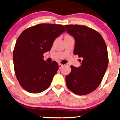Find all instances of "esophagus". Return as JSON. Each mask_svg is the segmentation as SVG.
<instances>
[{
    "instance_id": "1",
    "label": "esophagus",
    "mask_w": 120,
    "mask_h": 120,
    "mask_svg": "<svg viewBox=\"0 0 120 120\" xmlns=\"http://www.w3.org/2000/svg\"><path fill=\"white\" fill-rule=\"evenodd\" d=\"M63 64H58V67H59V69H61L62 68V67H63Z\"/></svg>"
}]
</instances>
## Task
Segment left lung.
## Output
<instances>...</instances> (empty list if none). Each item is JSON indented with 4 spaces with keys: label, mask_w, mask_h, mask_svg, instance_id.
Listing matches in <instances>:
<instances>
[{
    "label": "left lung",
    "mask_w": 120,
    "mask_h": 120,
    "mask_svg": "<svg viewBox=\"0 0 120 120\" xmlns=\"http://www.w3.org/2000/svg\"><path fill=\"white\" fill-rule=\"evenodd\" d=\"M64 27L75 39L74 54L82 59L80 67L70 66L71 72L65 76L67 86L76 94H87L99 86L107 69V47L101 35L94 29L81 25Z\"/></svg>",
    "instance_id": "1"
}]
</instances>
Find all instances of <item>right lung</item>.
<instances>
[{
  "label": "right lung",
  "mask_w": 120,
  "mask_h": 120,
  "mask_svg": "<svg viewBox=\"0 0 120 120\" xmlns=\"http://www.w3.org/2000/svg\"><path fill=\"white\" fill-rule=\"evenodd\" d=\"M65 31L61 24L42 23L26 29L18 38L13 51L14 69L26 91L38 93L50 86L58 64L47 63L43 54L50 51L55 39Z\"/></svg>",
  "instance_id": "obj_1"
}]
</instances>
